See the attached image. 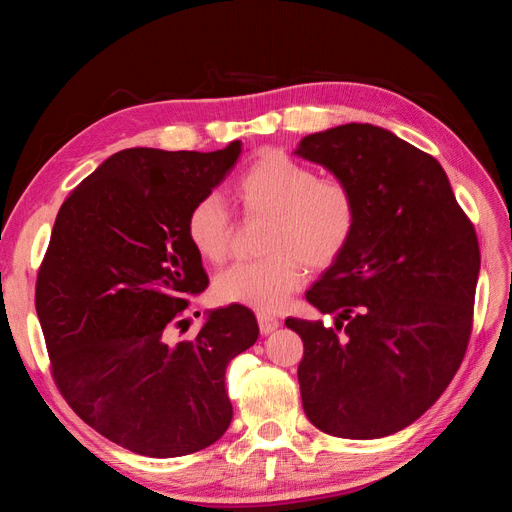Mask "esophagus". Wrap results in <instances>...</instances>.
<instances>
[{
    "mask_svg": "<svg viewBox=\"0 0 512 512\" xmlns=\"http://www.w3.org/2000/svg\"><path fill=\"white\" fill-rule=\"evenodd\" d=\"M256 318H258V327H260V333H262V335H271L277 327H280V320L269 316V314H262V312H260Z\"/></svg>",
    "mask_w": 512,
    "mask_h": 512,
    "instance_id": "esophagus-1",
    "label": "esophagus"
}]
</instances>
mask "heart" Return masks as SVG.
Here are the masks:
<instances>
[{"label": "heart", "instance_id": "b5f03b06", "mask_svg": "<svg viewBox=\"0 0 512 512\" xmlns=\"http://www.w3.org/2000/svg\"><path fill=\"white\" fill-rule=\"evenodd\" d=\"M247 218H269L260 260L239 262L218 275L215 299L275 312L305 282L309 269H329L350 247L359 224V200L342 177H318L316 168L282 149H265L235 183ZM185 232L200 258L222 265L230 256L235 222L218 194L198 198Z\"/></svg>", "mask_w": 512, "mask_h": 512}]
</instances>
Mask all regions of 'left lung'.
Returning a JSON list of instances; mask_svg holds the SVG:
<instances>
[{"instance_id": "obj_1", "label": "left lung", "mask_w": 512, "mask_h": 512, "mask_svg": "<svg viewBox=\"0 0 512 512\" xmlns=\"http://www.w3.org/2000/svg\"><path fill=\"white\" fill-rule=\"evenodd\" d=\"M297 153L359 200L350 247L305 294L335 324L286 318L303 339V410L335 438L391 436L436 404L466 356L476 230L440 162L389 130L346 123Z\"/></svg>"}]
</instances>
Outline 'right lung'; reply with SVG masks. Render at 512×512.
Instances as JSON below:
<instances>
[{
    "instance_id": "obj_1",
    "label": "right lung",
    "mask_w": 512,
    "mask_h": 512,
    "mask_svg": "<svg viewBox=\"0 0 512 512\" xmlns=\"http://www.w3.org/2000/svg\"><path fill=\"white\" fill-rule=\"evenodd\" d=\"M241 153L134 147L108 158L61 205L36 280L51 374L68 406L147 457L203 451L224 436L226 365L258 339L252 309L209 314L170 342L209 277L185 220Z\"/></svg>"
}]
</instances>
